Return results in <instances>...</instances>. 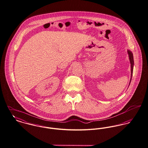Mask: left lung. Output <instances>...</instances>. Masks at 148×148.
I'll return each instance as SVG.
<instances>
[{
  "label": "left lung",
  "instance_id": "8db88e82",
  "mask_svg": "<svg viewBox=\"0 0 148 148\" xmlns=\"http://www.w3.org/2000/svg\"><path fill=\"white\" fill-rule=\"evenodd\" d=\"M127 52L129 54V59L130 61L131 64V78L130 81V83H129V86L130 84L131 81V78H132V73H133V67H134V58H133V54L132 52L130 50H127Z\"/></svg>",
  "mask_w": 148,
  "mask_h": 148
}]
</instances>
